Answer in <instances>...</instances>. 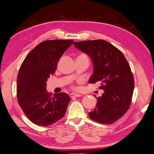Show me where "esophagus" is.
I'll list each match as a JSON object with an SVG mask.
<instances>
[{"label": "esophagus", "mask_w": 154, "mask_h": 154, "mask_svg": "<svg viewBox=\"0 0 154 154\" xmlns=\"http://www.w3.org/2000/svg\"><path fill=\"white\" fill-rule=\"evenodd\" d=\"M69 96H70V97H80V96H81V95H80V94H75V93H72V94H70V95H69Z\"/></svg>", "instance_id": "1"}]
</instances>
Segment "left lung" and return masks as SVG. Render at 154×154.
Segmentation results:
<instances>
[{"label": "left lung", "instance_id": "obj_1", "mask_svg": "<svg viewBox=\"0 0 154 154\" xmlns=\"http://www.w3.org/2000/svg\"><path fill=\"white\" fill-rule=\"evenodd\" d=\"M77 49L91 59L94 74L89 83L101 82L102 96L97 98L95 109L89 113L98 123H110L120 119L129 108L134 81L128 62L120 50L105 40L74 42Z\"/></svg>", "mask_w": 154, "mask_h": 154}]
</instances>
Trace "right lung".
Masks as SVG:
<instances>
[{"label":"right lung","mask_w":154,"mask_h":154,"mask_svg":"<svg viewBox=\"0 0 154 154\" xmlns=\"http://www.w3.org/2000/svg\"><path fill=\"white\" fill-rule=\"evenodd\" d=\"M73 40H47L32 49L25 58L17 78V98L20 108L32 123L47 126L65 114L70 101L65 93L46 90V81L56 71L60 58Z\"/></svg>","instance_id":"obj_1"}]
</instances>
